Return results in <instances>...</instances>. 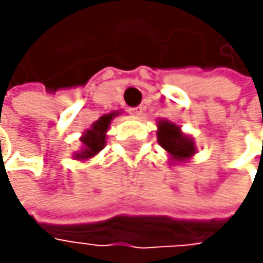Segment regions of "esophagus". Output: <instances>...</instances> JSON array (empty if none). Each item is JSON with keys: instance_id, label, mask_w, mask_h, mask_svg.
I'll use <instances>...</instances> for the list:
<instances>
[{"instance_id": "1", "label": "esophagus", "mask_w": 263, "mask_h": 263, "mask_svg": "<svg viewBox=\"0 0 263 263\" xmlns=\"http://www.w3.org/2000/svg\"><path fill=\"white\" fill-rule=\"evenodd\" d=\"M129 114H130V115H134V117H142V114H143V107L129 108Z\"/></svg>"}]
</instances>
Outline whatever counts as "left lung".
I'll use <instances>...</instances> for the list:
<instances>
[{
	"instance_id": "obj_1",
	"label": "left lung",
	"mask_w": 263,
	"mask_h": 263,
	"mask_svg": "<svg viewBox=\"0 0 263 263\" xmlns=\"http://www.w3.org/2000/svg\"><path fill=\"white\" fill-rule=\"evenodd\" d=\"M158 140H159L161 146L165 151H168V153L174 158L184 159V158L193 156V153H194L193 142L181 134V130H180L178 126L172 124L168 121L159 123Z\"/></svg>"
}]
</instances>
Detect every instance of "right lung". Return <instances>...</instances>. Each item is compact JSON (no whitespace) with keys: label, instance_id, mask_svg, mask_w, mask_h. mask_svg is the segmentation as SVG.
Segmentation results:
<instances>
[{"label":"right lung","instance_id":"add662e5","mask_svg":"<svg viewBox=\"0 0 263 263\" xmlns=\"http://www.w3.org/2000/svg\"><path fill=\"white\" fill-rule=\"evenodd\" d=\"M115 114H108V115H104L101 117L95 124L93 127L86 130V134L82 137V143H83V149L82 153L77 155L79 158H91L95 156L96 153L102 149L104 146V140H105V130L108 129L110 126V121H112Z\"/></svg>","mask_w":263,"mask_h":263}]
</instances>
